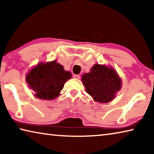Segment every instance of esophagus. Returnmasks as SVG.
Segmentation results:
<instances>
[{
  "instance_id": "34e87169",
  "label": "esophagus",
  "mask_w": 154,
  "mask_h": 154,
  "mask_svg": "<svg viewBox=\"0 0 154 154\" xmlns=\"http://www.w3.org/2000/svg\"><path fill=\"white\" fill-rule=\"evenodd\" d=\"M73 77L75 78V79H80L79 75H73Z\"/></svg>"
}]
</instances>
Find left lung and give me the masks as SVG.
I'll return each mask as SVG.
<instances>
[{"instance_id": "8db88e82", "label": "left lung", "mask_w": 154, "mask_h": 154, "mask_svg": "<svg viewBox=\"0 0 154 154\" xmlns=\"http://www.w3.org/2000/svg\"><path fill=\"white\" fill-rule=\"evenodd\" d=\"M82 80L86 92L100 103L113 100L122 85L121 79L115 70L97 64L92 67L90 72L83 75Z\"/></svg>"}]
</instances>
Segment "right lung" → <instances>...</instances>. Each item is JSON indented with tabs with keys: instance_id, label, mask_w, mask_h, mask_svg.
Here are the masks:
<instances>
[{
	"instance_id": "obj_1",
	"label": "right lung",
	"mask_w": 154,
	"mask_h": 154,
	"mask_svg": "<svg viewBox=\"0 0 154 154\" xmlns=\"http://www.w3.org/2000/svg\"><path fill=\"white\" fill-rule=\"evenodd\" d=\"M71 76V72L65 71L63 66L54 60L33 68L26 75V82L36 98L52 100L59 95Z\"/></svg>"
}]
</instances>
